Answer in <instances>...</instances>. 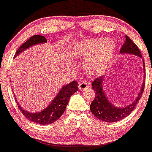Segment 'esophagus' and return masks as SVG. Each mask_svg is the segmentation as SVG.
<instances>
[{
    "label": "esophagus",
    "instance_id": "esophagus-1",
    "mask_svg": "<svg viewBox=\"0 0 152 152\" xmlns=\"http://www.w3.org/2000/svg\"><path fill=\"white\" fill-rule=\"evenodd\" d=\"M90 87V83L87 81H83V82H80L79 83L78 85V89L79 90H87V88Z\"/></svg>",
    "mask_w": 152,
    "mask_h": 152
}]
</instances>
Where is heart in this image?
<instances>
[{"mask_svg": "<svg viewBox=\"0 0 152 152\" xmlns=\"http://www.w3.org/2000/svg\"><path fill=\"white\" fill-rule=\"evenodd\" d=\"M115 51V44L109 38L90 39L77 43L73 56L83 60L90 74L99 75L108 66Z\"/></svg>", "mask_w": 152, "mask_h": 152, "instance_id": "1", "label": "heart"}]
</instances>
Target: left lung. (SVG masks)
<instances>
[{"label":"left lung","mask_w":152,"mask_h":152,"mask_svg":"<svg viewBox=\"0 0 152 152\" xmlns=\"http://www.w3.org/2000/svg\"><path fill=\"white\" fill-rule=\"evenodd\" d=\"M120 54H132V55L142 58L140 50L137 46L132 41L131 39L127 35L125 36V41L120 50ZM143 72L145 77V62L142 59ZM106 78L105 75L98 77L94 80L92 83V87L96 93V96L90 104V111L94 116L98 119L105 122H116L119 121L123 118H126L134 110L136 104L141 98L145 87V82H142L140 92L133 102L128 105L118 106L111 102L105 94L103 89V83L105 79Z\"/></svg>","instance_id":"left-lung-1"}]
</instances>
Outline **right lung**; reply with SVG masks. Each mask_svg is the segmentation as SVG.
<instances>
[{
  "instance_id": "add662e5",
  "label": "right lung",
  "mask_w": 152,
  "mask_h": 152,
  "mask_svg": "<svg viewBox=\"0 0 152 152\" xmlns=\"http://www.w3.org/2000/svg\"><path fill=\"white\" fill-rule=\"evenodd\" d=\"M47 42V39L44 36H32L18 49L14 56V58H16L19 54L33 46L45 44ZM77 84H78L76 80H74L66 85L62 86L59 93H57L55 98L52 100L50 103L45 108L38 112H30V111H26L21 107L16 96H15V99H16V103H17L22 115L26 118H28L29 121L38 124H53L65 112V110L69 103L70 97L74 93L77 91Z\"/></svg>"
}]
</instances>
